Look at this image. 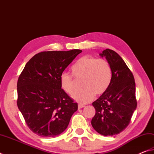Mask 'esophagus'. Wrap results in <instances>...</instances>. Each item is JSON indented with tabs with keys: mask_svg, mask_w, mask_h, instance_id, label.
Here are the masks:
<instances>
[{
	"mask_svg": "<svg viewBox=\"0 0 154 154\" xmlns=\"http://www.w3.org/2000/svg\"><path fill=\"white\" fill-rule=\"evenodd\" d=\"M86 106L84 105V104H78V109H82L84 108V107H85Z\"/></svg>",
	"mask_w": 154,
	"mask_h": 154,
	"instance_id": "esophagus-1",
	"label": "esophagus"
}]
</instances>
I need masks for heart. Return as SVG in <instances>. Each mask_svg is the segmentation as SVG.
Masks as SVG:
<instances>
[{
    "label": "heart",
    "instance_id": "heart-1",
    "mask_svg": "<svg viewBox=\"0 0 154 154\" xmlns=\"http://www.w3.org/2000/svg\"><path fill=\"white\" fill-rule=\"evenodd\" d=\"M72 73L75 78L82 80L83 89L76 92L73 98L77 102L86 104L93 99L95 94L105 92L111 83L112 69L103 58L84 56L72 66ZM60 86L66 94L72 95L76 90V82L72 75L63 72L60 78Z\"/></svg>",
    "mask_w": 154,
    "mask_h": 154
}]
</instances>
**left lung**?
<instances>
[{
	"label": "left lung",
	"mask_w": 154,
	"mask_h": 154,
	"mask_svg": "<svg viewBox=\"0 0 154 154\" xmlns=\"http://www.w3.org/2000/svg\"><path fill=\"white\" fill-rule=\"evenodd\" d=\"M105 57L112 69L107 91L92 103L96 113L91 124L96 131L112 136L125 129L137 107L135 83L131 71L115 51L106 49L100 54Z\"/></svg>",
	"instance_id": "1"
}]
</instances>
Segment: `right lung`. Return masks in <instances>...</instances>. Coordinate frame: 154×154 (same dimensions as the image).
Wrapping results in <instances>:
<instances>
[{
	"label": "right lung",
	"instance_id": "add662e5",
	"mask_svg": "<svg viewBox=\"0 0 154 154\" xmlns=\"http://www.w3.org/2000/svg\"><path fill=\"white\" fill-rule=\"evenodd\" d=\"M82 52L80 50L42 51L26 63L17 82V106L31 131L55 137L67 128L78 104L63 91L60 78Z\"/></svg>",
	"mask_w": 154,
	"mask_h": 154
}]
</instances>
